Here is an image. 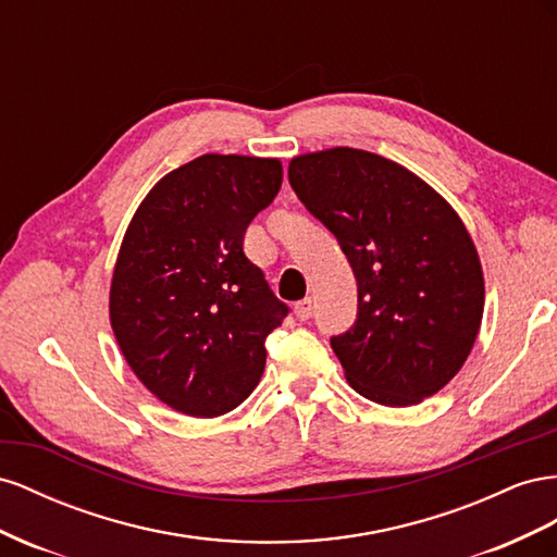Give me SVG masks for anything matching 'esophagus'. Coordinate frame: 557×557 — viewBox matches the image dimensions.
<instances>
[{
	"label": "esophagus",
	"instance_id": "obj_1",
	"mask_svg": "<svg viewBox=\"0 0 557 557\" xmlns=\"http://www.w3.org/2000/svg\"><path fill=\"white\" fill-rule=\"evenodd\" d=\"M294 312H296V317L300 322H308L310 317H312V312H314V306H312V300L310 298H306V300H300V304H296V308H294Z\"/></svg>",
	"mask_w": 557,
	"mask_h": 557
}]
</instances>
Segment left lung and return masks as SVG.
<instances>
[{"mask_svg": "<svg viewBox=\"0 0 557 557\" xmlns=\"http://www.w3.org/2000/svg\"><path fill=\"white\" fill-rule=\"evenodd\" d=\"M289 184L357 277V320L331 338L347 383L383 406L446 387L479 336L485 300L462 219L418 174L361 149L296 156Z\"/></svg>", "mask_w": 557, "mask_h": 557, "instance_id": "1", "label": "left lung"}]
</instances>
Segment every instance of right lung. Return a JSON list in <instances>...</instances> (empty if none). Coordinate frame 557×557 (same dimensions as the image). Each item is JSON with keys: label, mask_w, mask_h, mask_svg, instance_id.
Returning a JSON list of instances; mask_svg holds the SVG:
<instances>
[{"label": "right lung", "mask_w": 557, "mask_h": 557, "mask_svg": "<svg viewBox=\"0 0 557 557\" xmlns=\"http://www.w3.org/2000/svg\"><path fill=\"white\" fill-rule=\"evenodd\" d=\"M282 186L277 158L205 153L158 182L119 249L109 320L156 399L216 418L259 385L289 308L245 257V231Z\"/></svg>", "instance_id": "add662e5"}]
</instances>
